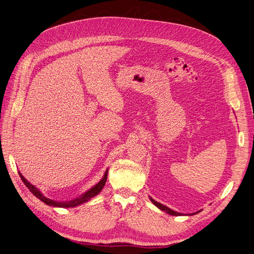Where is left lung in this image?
Wrapping results in <instances>:
<instances>
[{
	"label": "left lung",
	"instance_id": "8db88e82",
	"mask_svg": "<svg viewBox=\"0 0 254 254\" xmlns=\"http://www.w3.org/2000/svg\"><path fill=\"white\" fill-rule=\"evenodd\" d=\"M150 199H151V201L155 204V206L158 208V209H160L161 211H164L165 213H167V214H170V215H173V216H184V214L183 213H179V212H176V211H174V210H172V209H170L168 207H166V206H164V204H162V203H160V202H158V201H156V200H154L152 197H150ZM200 211H198V212H195V213H192V214H189L190 216H192V215H194V214H197V213H199Z\"/></svg>",
	"mask_w": 254,
	"mask_h": 254
}]
</instances>
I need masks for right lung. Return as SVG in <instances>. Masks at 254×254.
<instances>
[{
    "label": "right lung",
    "mask_w": 254,
    "mask_h": 254,
    "mask_svg": "<svg viewBox=\"0 0 254 254\" xmlns=\"http://www.w3.org/2000/svg\"><path fill=\"white\" fill-rule=\"evenodd\" d=\"M107 173H108V170L105 171L104 175H103V178L99 181V182L94 185L92 188H90L88 191H86L84 193H82L81 195L77 196L76 198H73L71 200H67V201H58V200H54V199H51V198H47L46 196H44L41 191L37 188L35 187L34 185H32L29 181L23 177L20 172H18L19 174V177L20 179L22 180L23 184H25L29 190L33 193V194L39 198L41 201H43L44 203H46L47 206H52V207H55V208H73V207H76V206H79V204L83 203V202H87L89 201L92 197L96 196L97 194H99L100 191L103 189L105 183H106V180H107Z\"/></svg>",
    "instance_id": "1"
}]
</instances>
